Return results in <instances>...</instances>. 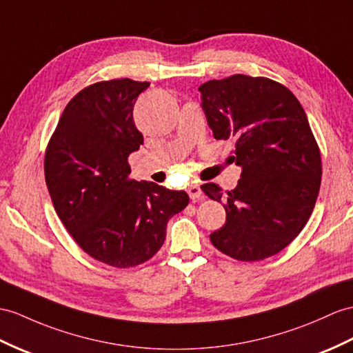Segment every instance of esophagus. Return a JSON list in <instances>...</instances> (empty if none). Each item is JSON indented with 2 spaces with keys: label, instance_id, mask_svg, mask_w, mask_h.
I'll use <instances>...</instances> for the list:
<instances>
[{
  "label": "esophagus",
  "instance_id": "34e87169",
  "mask_svg": "<svg viewBox=\"0 0 353 353\" xmlns=\"http://www.w3.org/2000/svg\"><path fill=\"white\" fill-rule=\"evenodd\" d=\"M187 193H188V196H190V199H193V201L201 199V197H202V190H201V187L197 185V184L188 185Z\"/></svg>",
  "mask_w": 353,
  "mask_h": 353
}]
</instances>
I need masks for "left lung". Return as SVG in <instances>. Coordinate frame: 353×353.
Returning <instances> with one entry per match:
<instances>
[{
	"label": "left lung",
	"mask_w": 353,
	"mask_h": 353,
	"mask_svg": "<svg viewBox=\"0 0 353 353\" xmlns=\"http://www.w3.org/2000/svg\"><path fill=\"white\" fill-rule=\"evenodd\" d=\"M202 109L216 139H234L241 178L223 193L208 183L202 192L226 210L212 245L236 261L277 254L304 229L319 194L321 151L298 99L268 77L234 74L199 87Z\"/></svg>",
	"instance_id": "obj_1"
}]
</instances>
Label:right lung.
Here are the masks:
<instances>
[{"instance_id":"obj_1","label":"right lung","mask_w":353,"mask_h":353,"mask_svg":"<svg viewBox=\"0 0 353 353\" xmlns=\"http://www.w3.org/2000/svg\"><path fill=\"white\" fill-rule=\"evenodd\" d=\"M150 82L92 83L68 101L45 154V178L59 220L92 259L115 268L150 261L165 243L185 192L130 178L128 156L143 136L133 106Z\"/></svg>"}]
</instances>
